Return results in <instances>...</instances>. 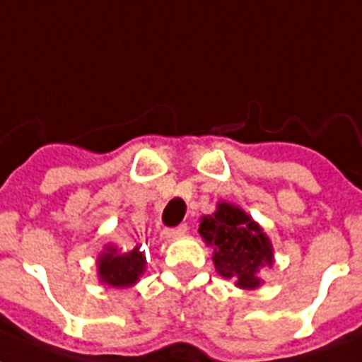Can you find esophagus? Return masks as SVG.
I'll return each mask as SVG.
<instances>
[{"label":"esophagus","mask_w":362,"mask_h":362,"mask_svg":"<svg viewBox=\"0 0 362 362\" xmlns=\"http://www.w3.org/2000/svg\"><path fill=\"white\" fill-rule=\"evenodd\" d=\"M186 232H187L186 224H180V226H176V228H165V230H162L160 238H162L163 241H171V239L186 235Z\"/></svg>","instance_id":"34e87169"}]
</instances>
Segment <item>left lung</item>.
<instances>
[{
	"label": "left lung",
	"mask_w": 362,
	"mask_h": 362,
	"mask_svg": "<svg viewBox=\"0 0 362 362\" xmlns=\"http://www.w3.org/2000/svg\"><path fill=\"white\" fill-rule=\"evenodd\" d=\"M199 233L214 248L211 259L218 276L232 279L243 291L265 284L261 270L274 267V247L263 226L241 206L218 200L214 214L200 218Z\"/></svg>",
	"instance_id": "left-lung-1"
}]
</instances>
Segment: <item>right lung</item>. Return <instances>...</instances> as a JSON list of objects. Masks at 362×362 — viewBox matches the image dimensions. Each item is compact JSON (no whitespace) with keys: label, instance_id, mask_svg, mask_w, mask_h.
<instances>
[{"label":"right lung","instance_id":"right-lung-1","mask_svg":"<svg viewBox=\"0 0 362 362\" xmlns=\"http://www.w3.org/2000/svg\"><path fill=\"white\" fill-rule=\"evenodd\" d=\"M97 279L108 287L127 289L139 281L147 269V257L141 250V245H136L130 250L115 247L114 243L105 245L101 254L95 259Z\"/></svg>","mask_w":362,"mask_h":362}]
</instances>
